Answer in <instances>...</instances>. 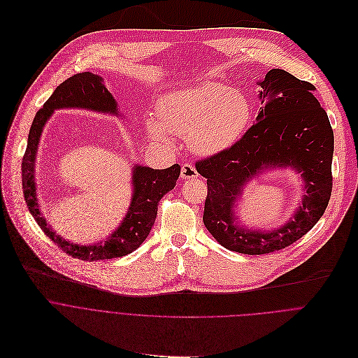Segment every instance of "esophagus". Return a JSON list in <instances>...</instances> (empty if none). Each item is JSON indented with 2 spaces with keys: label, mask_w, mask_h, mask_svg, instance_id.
Returning <instances> with one entry per match:
<instances>
[{
  "label": "esophagus",
  "mask_w": 358,
  "mask_h": 358,
  "mask_svg": "<svg viewBox=\"0 0 358 358\" xmlns=\"http://www.w3.org/2000/svg\"><path fill=\"white\" fill-rule=\"evenodd\" d=\"M180 176H182V179H196L199 176V173L193 165L185 164L180 169Z\"/></svg>",
  "instance_id": "1"
}]
</instances>
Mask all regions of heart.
Listing matches in <instances>:
<instances>
[{
  "label": "heart",
  "instance_id": "1",
  "mask_svg": "<svg viewBox=\"0 0 358 358\" xmlns=\"http://www.w3.org/2000/svg\"><path fill=\"white\" fill-rule=\"evenodd\" d=\"M251 115V103L243 93L224 85L206 83L162 97L158 114L147 118V129L159 144H168L176 134L187 136L193 152L216 155L244 135Z\"/></svg>",
  "mask_w": 358,
  "mask_h": 358
}]
</instances>
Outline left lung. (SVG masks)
<instances>
[{
	"mask_svg": "<svg viewBox=\"0 0 358 358\" xmlns=\"http://www.w3.org/2000/svg\"><path fill=\"white\" fill-rule=\"evenodd\" d=\"M262 107L257 122L236 144L196 162L207 179L203 223L224 248L261 255L287 248L320 220L333 187L334 136L326 111L313 96L315 86L282 69H272L258 82ZM292 167L301 173L307 193L296 216L272 232L240 227L234 203L242 186L265 169Z\"/></svg>",
	"mask_w": 358,
	"mask_h": 358,
	"instance_id": "obj_1",
	"label": "left lung"
}]
</instances>
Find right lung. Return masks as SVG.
Returning a JSON list of instances; mask_svg holds the SVG:
<instances>
[{
  "instance_id": "1",
  "label": "right lung",
  "mask_w": 358,
  "mask_h": 358,
  "mask_svg": "<svg viewBox=\"0 0 358 358\" xmlns=\"http://www.w3.org/2000/svg\"><path fill=\"white\" fill-rule=\"evenodd\" d=\"M59 108H87L99 113L118 114L113 94L103 85V79L90 71H83L60 83L43 107L36 113L28 135V145L22 158V189L25 203L43 233L66 254L83 261L111 259L135 251L148 237L158 213L159 200L175 187L180 175L178 164L168 169H152L148 166H134V194L127 216L121 226L106 241L94 245H79L57 236L39 210L35 186V157L42 128L55 110Z\"/></svg>"
}]
</instances>
